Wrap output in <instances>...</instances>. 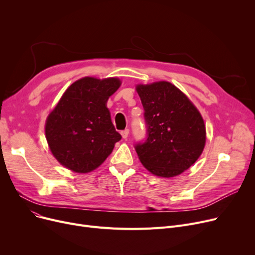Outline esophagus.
<instances>
[{"instance_id": "34e87169", "label": "esophagus", "mask_w": 255, "mask_h": 255, "mask_svg": "<svg viewBox=\"0 0 255 255\" xmlns=\"http://www.w3.org/2000/svg\"><path fill=\"white\" fill-rule=\"evenodd\" d=\"M121 135H122L123 138H127L129 135V129H125L122 132H121Z\"/></svg>"}]
</instances>
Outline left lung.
Returning a JSON list of instances; mask_svg holds the SVG:
<instances>
[{"label":"left lung","mask_w":255,"mask_h":255,"mask_svg":"<svg viewBox=\"0 0 255 255\" xmlns=\"http://www.w3.org/2000/svg\"><path fill=\"white\" fill-rule=\"evenodd\" d=\"M136 91L146 126V138L134 146L140 162L155 176H178L204 151L203 117L188 97L168 82L138 85Z\"/></svg>","instance_id":"obj_1"}]
</instances>
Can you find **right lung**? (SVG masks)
Returning <instances> with one entry per match:
<instances>
[{"label":"right lung","instance_id":"add662e5","mask_svg":"<svg viewBox=\"0 0 255 255\" xmlns=\"http://www.w3.org/2000/svg\"><path fill=\"white\" fill-rule=\"evenodd\" d=\"M120 79L84 77L66 92L45 124L52 155L75 172L92 171L103 163L122 136L116 131L106 107Z\"/></svg>","mask_w":255,"mask_h":255}]
</instances>
